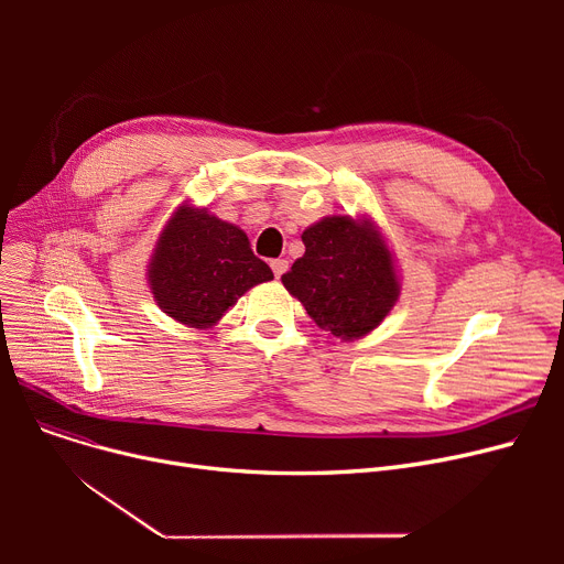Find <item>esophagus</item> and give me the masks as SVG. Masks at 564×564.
Returning a JSON list of instances; mask_svg holds the SVG:
<instances>
[{"instance_id": "34e87169", "label": "esophagus", "mask_w": 564, "mask_h": 564, "mask_svg": "<svg viewBox=\"0 0 564 564\" xmlns=\"http://www.w3.org/2000/svg\"><path fill=\"white\" fill-rule=\"evenodd\" d=\"M270 264H272V272H274V276H276V279H281V276L285 274V270H288V260H281V258L272 260Z\"/></svg>"}]
</instances>
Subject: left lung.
<instances>
[{
  "mask_svg": "<svg viewBox=\"0 0 564 564\" xmlns=\"http://www.w3.org/2000/svg\"><path fill=\"white\" fill-rule=\"evenodd\" d=\"M306 253L281 276L319 329L343 340L361 338L398 302L391 251L370 221L324 217L302 235Z\"/></svg>",
  "mask_w": 564,
  "mask_h": 564,
  "instance_id": "1",
  "label": "left lung"
}]
</instances>
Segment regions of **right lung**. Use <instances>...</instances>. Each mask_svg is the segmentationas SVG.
<instances>
[{
    "label": "right lung",
    "instance_id": "add662e5",
    "mask_svg": "<svg viewBox=\"0 0 564 564\" xmlns=\"http://www.w3.org/2000/svg\"><path fill=\"white\" fill-rule=\"evenodd\" d=\"M272 279L245 230L187 205L166 224L148 270L158 306L196 329L210 327L249 288Z\"/></svg>",
    "mask_w": 564,
    "mask_h": 564
}]
</instances>
